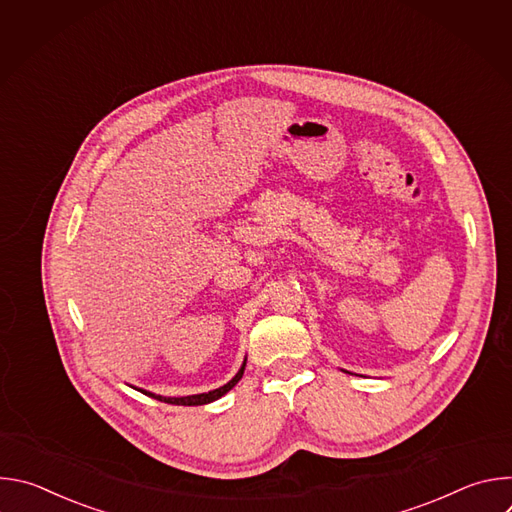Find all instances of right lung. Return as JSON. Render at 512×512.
Returning a JSON list of instances; mask_svg holds the SVG:
<instances>
[{"label": "right lung", "instance_id": "obj_1", "mask_svg": "<svg viewBox=\"0 0 512 512\" xmlns=\"http://www.w3.org/2000/svg\"><path fill=\"white\" fill-rule=\"evenodd\" d=\"M245 364H247V358H245V362H243V367L239 369V373H237L227 385L218 387V389H214V391H208V393L188 395V397H162V395H156V393H150V391H143V389H137V391L143 393V395H150V397H154V399H158V401L170 403V405H206V403H212V401H216V399H221L225 393H229V391L241 381V377H243V373H245Z\"/></svg>", "mask_w": 512, "mask_h": 512}]
</instances>
